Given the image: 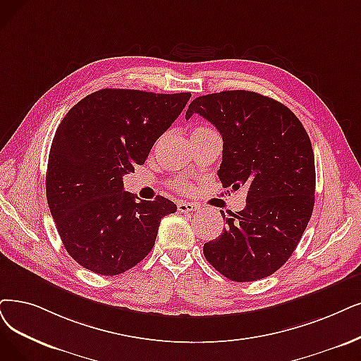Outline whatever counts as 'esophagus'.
Returning a JSON list of instances; mask_svg holds the SVG:
<instances>
[{
	"mask_svg": "<svg viewBox=\"0 0 361 361\" xmlns=\"http://www.w3.org/2000/svg\"><path fill=\"white\" fill-rule=\"evenodd\" d=\"M200 209V204L191 203V201H179L178 203V210L179 212H195Z\"/></svg>",
	"mask_w": 361,
	"mask_h": 361,
	"instance_id": "34e87169",
	"label": "esophagus"
}]
</instances>
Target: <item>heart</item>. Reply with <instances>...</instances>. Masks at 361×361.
Listing matches in <instances>:
<instances>
[{
  "mask_svg": "<svg viewBox=\"0 0 361 361\" xmlns=\"http://www.w3.org/2000/svg\"><path fill=\"white\" fill-rule=\"evenodd\" d=\"M198 130H210V128H207V127H195L192 132H198ZM173 186H175V188H178V190H180V191H186V190L190 188L188 182H186L185 179H182V178H179V179H176L175 182H173Z\"/></svg>",
  "mask_w": 361,
  "mask_h": 361,
  "instance_id": "1",
  "label": "heart"
}]
</instances>
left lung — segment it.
I'll return each mask as SVG.
<instances>
[{"mask_svg": "<svg viewBox=\"0 0 361 361\" xmlns=\"http://www.w3.org/2000/svg\"><path fill=\"white\" fill-rule=\"evenodd\" d=\"M210 121L224 139L218 176L246 186V207L225 216L224 233L204 244L209 264L233 281H256L295 252L314 209L311 140L296 115L271 97L228 90L194 99L186 111Z\"/></svg>", "mask_w": 361, "mask_h": 361, "instance_id": "left-lung-1", "label": "left lung"}]
</instances>
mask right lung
I'll return each instance as SVG.
<instances>
[{
	"label": "right lung",
	"mask_w": 361,
	"mask_h": 361,
	"mask_svg": "<svg viewBox=\"0 0 361 361\" xmlns=\"http://www.w3.org/2000/svg\"><path fill=\"white\" fill-rule=\"evenodd\" d=\"M191 93L102 89L81 99L57 127L46 175L47 203L72 259L100 276H118L152 250L158 226L178 210L157 195L123 191Z\"/></svg>",
	"instance_id": "obj_1"
}]
</instances>
